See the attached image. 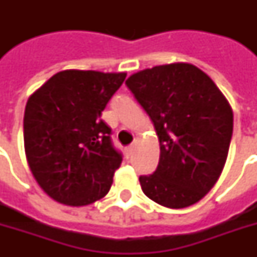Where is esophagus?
Instances as JSON below:
<instances>
[{"label":"esophagus","mask_w":257,"mask_h":257,"mask_svg":"<svg viewBox=\"0 0 257 257\" xmlns=\"http://www.w3.org/2000/svg\"><path fill=\"white\" fill-rule=\"evenodd\" d=\"M133 149H135V144L126 147V153H128V155H131V153L133 152Z\"/></svg>","instance_id":"1"}]
</instances>
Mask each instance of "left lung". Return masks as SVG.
I'll return each mask as SVG.
<instances>
[{
    "label": "left lung",
    "mask_w": 257,
    "mask_h": 257,
    "mask_svg": "<svg viewBox=\"0 0 257 257\" xmlns=\"http://www.w3.org/2000/svg\"><path fill=\"white\" fill-rule=\"evenodd\" d=\"M125 84L151 117L160 143L157 169L140 176L141 189L163 207L193 205L225 165L233 131L231 105L207 73L188 62L140 70Z\"/></svg>",
    "instance_id": "obj_1"
}]
</instances>
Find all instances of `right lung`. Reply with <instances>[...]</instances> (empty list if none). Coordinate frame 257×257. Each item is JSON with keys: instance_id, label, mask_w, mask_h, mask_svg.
I'll list each match as a JSON object with an SVG mask.
<instances>
[{"instance_id": "1", "label": "right lung", "mask_w": 257, "mask_h": 257, "mask_svg": "<svg viewBox=\"0 0 257 257\" xmlns=\"http://www.w3.org/2000/svg\"><path fill=\"white\" fill-rule=\"evenodd\" d=\"M125 77L124 72L62 70L26 102V160L42 191L57 203L89 205L112 187L122 157L101 113Z\"/></svg>"}]
</instances>
